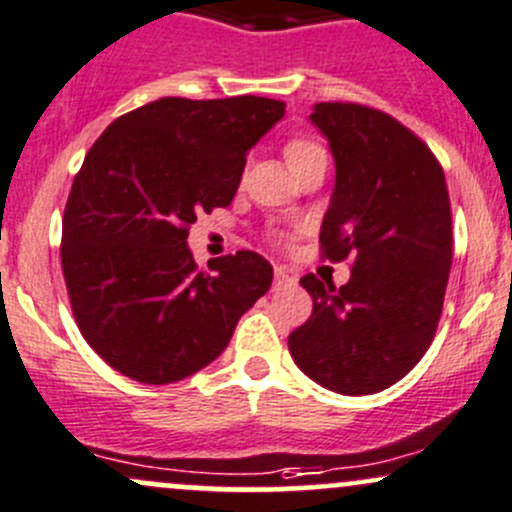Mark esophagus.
<instances>
[{
	"label": "esophagus",
	"mask_w": 512,
	"mask_h": 512,
	"mask_svg": "<svg viewBox=\"0 0 512 512\" xmlns=\"http://www.w3.org/2000/svg\"><path fill=\"white\" fill-rule=\"evenodd\" d=\"M294 282V277L289 274L287 267H274V284H289Z\"/></svg>",
	"instance_id": "esophagus-1"
}]
</instances>
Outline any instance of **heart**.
Returning <instances> with one entry per match:
<instances>
[{"instance_id":"obj_1","label":"heart","mask_w":512,"mask_h":512,"mask_svg":"<svg viewBox=\"0 0 512 512\" xmlns=\"http://www.w3.org/2000/svg\"><path fill=\"white\" fill-rule=\"evenodd\" d=\"M319 154H324V149L306 137H292L287 144H284V159H287V164L292 166V171H297L304 164H309V161L319 157Z\"/></svg>"}]
</instances>
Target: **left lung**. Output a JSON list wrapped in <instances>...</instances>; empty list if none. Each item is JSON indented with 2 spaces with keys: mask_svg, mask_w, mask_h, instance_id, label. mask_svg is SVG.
<instances>
[{
  "mask_svg": "<svg viewBox=\"0 0 512 512\" xmlns=\"http://www.w3.org/2000/svg\"><path fill=\"white\" fill-rule=\"evenodd\" d=\"M311 122L336 159L321 257L351 260L336 289L301 287L309 321L289 333L294 363L341 395H370L405 378L432 346L451 270V206L432 149L395 117L358 102H319Z\"/></svg>",
  "mask_w": 512,
  "mask_h": 512,
  "instance_id": "1",
  "label": "left lung"
}]
</instances>
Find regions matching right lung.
<instances>
[{"label": "right lung", "mask_w": 512, "mask_h": 512, "mask_svg": "<svg viewBox=\"0 0 512 512\" xmlns=\"http://www.w3.org/2000/svg\"><path fill=\"white\" fill-rule=\"evenodd\" d=\"M284 102L159 98L117 117L85 154L63 213L61 265L80 333L110 368L166 385L213 363L272 284L252 250L198 270L186 238L225 208Z\"/></svg>", "instance_id": "1"}]
</instances>
